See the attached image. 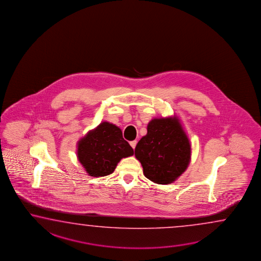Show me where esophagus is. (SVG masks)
I'll return each instance as SVG.
<instances>
[{"label": "esophagus", "mask_w": 261, "mask_h": 261, "mask_svg": "<svg viewBox=\"0 0 261 261\" xmlns=\"http://www.w3.org/2000/svg\"><path fill=\"white\" fill-rule=\"evenodd\" d=\"M137 143H138V141H137V140H133V141H131V142H130V145H131V147H132L134 149H135V148H136Z\"/></svg>", "instance_id": "obj_1"}]
</instances>
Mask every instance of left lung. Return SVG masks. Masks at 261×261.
I'll return each mask as SVG.
<instances>
[{"label":"left lung","instance_id":"obj_1","mask_svg":"<svg viewBox=\"0 0 261 261\" xmlns=\"http://www.w3.org/2000/svg\"><path fill=\"white\" fill-rule=\"evenodd\" d=\"M147 130L136 146L135 156L149 180L170 184L186 171L191 162L190 140L175 116L152 119Z\"/></svg>","mask_w":261,"mask_h":261}]
</instances>
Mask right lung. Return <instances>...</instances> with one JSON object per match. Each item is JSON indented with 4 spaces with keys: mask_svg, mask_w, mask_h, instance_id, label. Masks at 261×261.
<instances>
[{
    "mask_svg": "<svg viewBox=\"0 0 261 261\" xmlns=\"http://www.w3.org/2000/svg\"><path fill=\"white\" fill-rule=\"evenodd\" d=\"M133 154L132 147L122 138V130L111 122H101L77 144L78 160L91 176L112 174L121 159Z\"/></svg>",
    "mask_w": 261,
    "mask_h": 261,
    "instance_id": "add662e5",
    "label": "right lung"
}]
</instances>
